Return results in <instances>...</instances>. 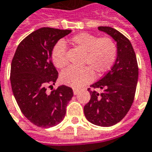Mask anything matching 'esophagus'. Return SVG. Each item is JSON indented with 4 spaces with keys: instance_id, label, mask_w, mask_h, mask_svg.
Instances as JSON below:
<instances>
[{
    "instance_id": "obj_1",
    "label": "esophagus",
    "mask_w": 152,
    "mask_h": 152,
    "mask_svg": "<svg viewBox=\"0 0 152 152\" xmlns=\"http://www.w3.org/2000/svg\"><path fill=\"white\" fill-rule=\"evenodd\" d=\"M78 92H79V90H78V89H77V88H74V95L78 94Z\"/></svg>"
}]
</instances>
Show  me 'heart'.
Wrapping results in <instances>:
<instances>
[{
	"label": "heart",
	"mask_w": 152,
	"mask_h": 152,
	"mask_svg": "<svg viewBox=\"0 0 152 152\" xmlns=\"http://www.w3.org/2000/svg\"><path fill=\"white\" fill-rule=\"evenodd\" d=\"M69 42L78 49L85 53L83 65L77 69L70 67L61 74V81L69 87L80 88L92 82L94 73L101 76L114 65L117 57V46L110 37H99L87 32L74 36ZM52 62L58 69H64L68 64L66 46L63 41L58 42L52 50Z\"/></svg>",
	"instance_id": "obj_1"
}]
</instances>
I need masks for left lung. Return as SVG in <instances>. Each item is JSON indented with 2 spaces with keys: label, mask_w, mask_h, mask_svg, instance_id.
I'll return each instance as SVG.
<instances>
[{
  "label": "left lung",
  "mask_w": 152,
  "mask_h": 152,
  "mask_svg": "<svg viewBox=\"0 0 152 152\" xmlns=\"http://www.w3.org/2000/svg\"><path fill=\"white\" fill-rule=\"evenodd\" d=\"M116 42L117 58L111 69L90 87L102 92L90 90V100L83 112L86 119L95 126L109 127L126 116L134 101L138 81V64L131 42L110 26H99Z\"/></svg>",
  "instance_id": "obj_1"
}]
</instances>
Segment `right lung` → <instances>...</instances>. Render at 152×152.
Masks as SVG:
<instances>
[{
    "label": "right lung",
    "instance_id": "right-lung-1",
    "mask_svg": "<svg viewBox=\"0 0 152 152\" xmlns=\"http://www.w3.org/2000/svg\"><path fill=\"white\" fill-rule=\"evenodd\" d=\"M71 32L42 27L25 37L17 47L11 65V84L22 114L35 126L49 128L64 120L73 89L61 85L53 89L58 73L51 60L58 41Z\"/></svg>",
    "mask_w": 152,
    "mask_h": 152
}]
</instances>
